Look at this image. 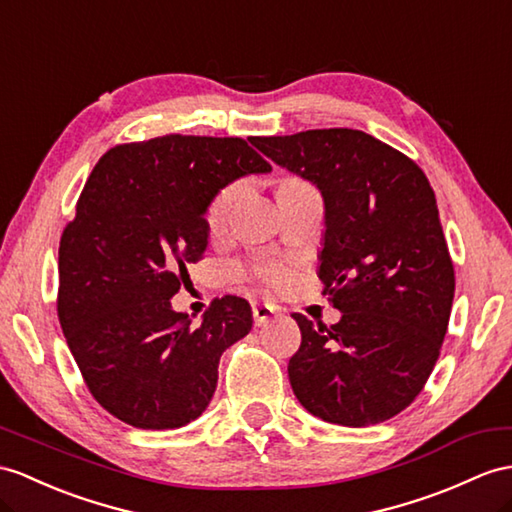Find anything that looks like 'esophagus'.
I'll return each mask as SVG.
<instances>
[{
    "instance_id": "esophagus-1",
    "label": "esophagus",
    "mask_w": 512,
    "mask_h": 512,
    "mask_svg": "<svg viewBox=\"0 0 512 512\" xmlns=\"http://www.w3.org/2000/svg\"><path fill=\"white\" fill-rule=\"evenodd\" d=\"M252 313H254V323L260 328V326H267V323L278 315V310L269 304H256Z\"/></svg>"
}]
</instances>
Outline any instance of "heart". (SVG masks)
Wrapping results in <instances>:
<instances>
[{"mask_svg":"<svg viewBox=\"0 0 512 512\" xmlns=\"http://www.w3.org/2000/svg\"><path fill=\"white\" fill-rule=\"evenodd\" d=\"M284 184H304V182L302 180H286ZM239 191H241L239 184H230V186H226V189H221L213 202H210V206L206 210V223L210 230L217 232L226 226L230 210L236 202V197H239ZM254 271H256V276L260 280H265L267 284H280L286 278V269L276 263H260V265H256Z\"/></svg>","mask_w":512,"mask_h":512,"instance_id":"b5f03b06","label":"heart"}]
</instances>
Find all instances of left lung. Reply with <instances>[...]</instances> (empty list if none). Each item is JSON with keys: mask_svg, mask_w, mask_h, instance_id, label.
<instances>
[{"mask_svg": "<svg viewBox=\"0 0 512 512\" xmlns=\"http://www.w3.org/2000/svg\"><path fill=\"white\" fill-rule=\"evenodd\" d=\"M252 145L315 184L326 208L319 278L334 326L295 313L289 360L310 415L347 428L382 423L430 378L454 302V265L434 191L413 160L371 134L330 128L254 136Z\"/></svg>", "mask_w": 512, "mask_h": 512, "instance_id": "8db88e82", "label": "left lung"}]
</instances>
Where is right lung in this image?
<instances>
[{
  "label": "right lung",
  "mask_w": 512,
  "mask_h": 512,
  "mask_svg": "<svg viewBox=\"0 0 512 512\" xmlns=\"http://www.w3.org/2000/svg\"><path fill=\"white\" fill-rule=\"evenodd\" d=\"M243 139L169 134L99 158L58 249V319L95 400L141 430L195 421L219 358L252 330L226 295L202 323L171 308L208 247L206 210L234 180L269 173Z\"/></svg>",
  "instance_id": "right-lung-1"
}]
</instances>
